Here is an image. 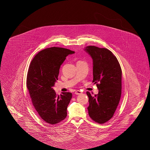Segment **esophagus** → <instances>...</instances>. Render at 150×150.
<instances>
[{"instance_id": "1", "label": "esophagus", "mask_w": 150, "mask_h": 150, "mask_svg": "<svg viewBox=\"0 0 150 150\" xmlns=\"http://www.w3.org/2000/svg\"><path fill=\"white\" fill-rule=\"evenodd\" d=\"M82 93V92H81V91H76L75 92V94H76V95H79V94H81Z\"/></svg>"}]
</instances>
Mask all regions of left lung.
I'll list each match as a JSON object with an SVG mask.
<instances>
[{
	"label": "left lung",
	"instance_id": "left-lung-1",
	"mask_svg": "<svg viewBox=\"0 0 150 150\" xmlns=\"http://www.w3.org/2000/svg\"><path fill=\"white\" fill-rule=\"evenodd\" d=\"M84 50L93 59V83L98 94L89 92L88 114L94 121L103 124L113 116L120 100L121 72L120 64L110 50L96 46H87Z\"/></svg>",
	"mask_w": 150,
	"mask_h": 150
}]
</instances>
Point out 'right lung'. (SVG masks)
<instances>
[{"mask_svg":"<svg viewBox=\"0 0 150 150\" xmlns=\"http://www.w3.org/2000/svg\"><path fill=\"white\" fill-rule=\"evenodd\" d=\"M74 51L51 47L40 51L32 60L27 76V87L38 114L48 124L64 120L72 93L57 95L53 87L58 80L61 65Z\"/></svg>","mask_w":150,"mask_h":150,"instance_id":"obj_1","label":"right lung"}]
</instances>
